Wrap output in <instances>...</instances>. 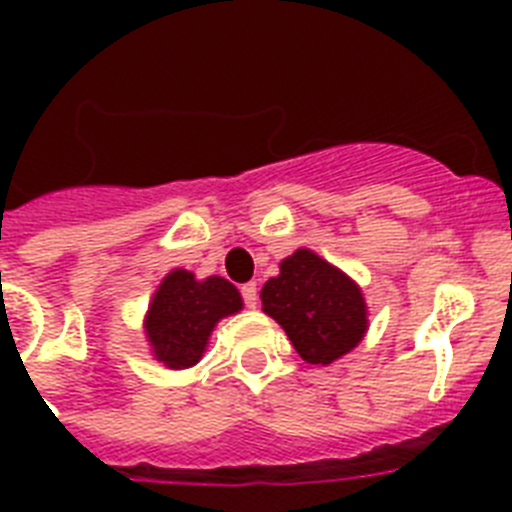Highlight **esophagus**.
I'll return each instance as SVG.
<instances>
[{
    "label": "esophagus",
    "instance_id": "1",
    "mask_svg": "<svg viewBox=\"0 0 512 512\" xmlns=\"http://www.w3.org/2000/svg\"><path fill=\"white\" fill-rule=\"evenodd\" d=\"M241 295H243V302H246V307H251V310L259 305V297H256V284H253V282L243 284Z\"/></svg>",
    "mask_w": 512,
    "mask_h": 512
}]
</instances>
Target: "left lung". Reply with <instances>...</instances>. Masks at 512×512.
<instances>
[{"mask_svg":"<svg viewBox=\"0 0 512 512\" xmlns=\"http://www.w3.org/2000/svg\"><path fill=\"white\" fill-rule=\"evenodd\" d=\"M261 310L277 320L307 364H333L369 330L364 292L346 271L297 248L261 289Z\"/></svg>","mask_w":512,"mask_h":512,"instance_id":"8db88e82","label":"left lung"}]
</instances>
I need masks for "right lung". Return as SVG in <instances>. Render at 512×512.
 Here are the masks:
<instances>
[{"instance_id": "add662e5", "label": "right lung", "mask_w": 512, "mask_h": 512, "mask_svg": "<svg viewBox=\"0 0 512 512\" xmlns=\"http://www.w3.org/2000/svg\"><path fill=\"white\" fill-rule=\"evenodd\" d=\"M241 310V292L228 279H197L187 269H171L143 320L151 356L166 369H189L205 356L215 325Z\"/></svg>"}]
</instances>
